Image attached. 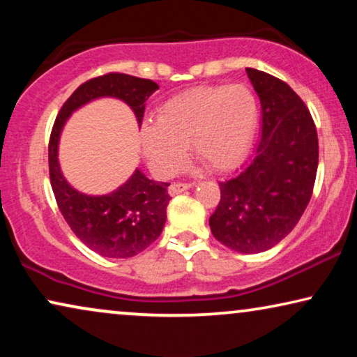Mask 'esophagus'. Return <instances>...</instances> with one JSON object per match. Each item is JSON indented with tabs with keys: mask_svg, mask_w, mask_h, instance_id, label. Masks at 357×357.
<instances>
[{
	"mask_svg": "<svg viewBox=\"0 0 357 357\" xmlns=\"http://www.w3.org/2000/svg\"><path fill=\"white\" fill-rule=\"evenodd\" d=\"M192 187H193V183H172L169 187V193L172 195V197H175V195L182 193V192H185V190H188Z\"/></svg>",
	"mask_w": 357,
	"mask_h": 357,
	"instance_id": "esophagus-1",
	"label": "esophagus"
}]
</instances>
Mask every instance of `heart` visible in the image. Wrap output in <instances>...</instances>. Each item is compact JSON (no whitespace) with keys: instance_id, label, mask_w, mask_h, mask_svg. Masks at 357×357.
Instances as JSON below:
<instances>
[{"instance_id":"b5f03b06","label":"heart","mask_w":357,"mask_h":357,"mask_svg":"<svg viewBox=\"0 0 357 357\" xmlns=\"http://www.w3.org/2000/svg\"><path fill=\"white\" fill-rule=\"evenodd\" d=\"M258 119V99L245 84L193 87L165 100L155 123L141 125V151L158 175L172 172L188 144L209 169L227 172L247 159Z\"/></svg>"}]
</instances>
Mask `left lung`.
Listing matches in <instances>:
<instances>
[{
    "label": "left lung",
    "instance_id": "1",
    "mask_svg": "<svg viewBox=\"0 0 357 357\" xmlns=\"http://www.w3.org/2000/svg\"><path fill=\"white\" fill-rule=\"evenodd\" d=\"M261 102V138L236 177L219 183L221 202L209 218L219 242L241 253L280 243L304 214L319 167V138L301 97L286 82L247 68Z\"/></svg>",
    "mask_w": 357,
    "mask_h": 357
}]
</instances>
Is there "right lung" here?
<instances>
[{
  "mask_svg": "<svg viewBox=\"0 0 357 357\" xmlns=\"http://www.w3.org/2000/svg\"><path fill=\"white\" fill-rule=\"evenodd\" d=\"M159 89L151 79L112 73L81 84L61 107L48 144L52 188L58 208L79 241L107 258H130L148 248L160 236L167 219L169 183L149 180L139 167L119 188L105 195L76 190L61 172L58 149L70 116L97 99H119L133 110L141 125L144 102Z\"/></svg>",
  "mask_w": 357,
  "mask_h": 357,
  "instance_id": "obj_1",
  "label": "right lung"
}]
</instances>
